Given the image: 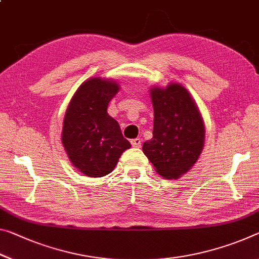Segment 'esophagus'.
Listing matches in <instances>:
<instances>
[{"mask_svg":"<svg viewBox=\"0 0 259 259\" xmlns=\"http://www.w3.org/2000/svg\"><path fill=\"white\" fill-rule=\"evenodd\" d=\"M131 145H133L134 147H141V145H142V139H141V138L133 139V141H131Z\"/></svg>","mask_w":259,"mask_h":259,"instance_id":"1","label":"esophagus"}]
</instances>
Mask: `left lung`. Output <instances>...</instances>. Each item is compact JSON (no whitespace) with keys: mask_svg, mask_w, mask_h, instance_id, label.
I'll list each match as a JSON object with an SVG mask.
<instances>
[{"mask_svg":"<svg viewBox=\"0 0 259 259\" xmlns=\"http://www.w3.org/2000/svg\"><path fill=\"white\" fill-rule=\"evenodd\" d=\"M154 110L153 137L143 152L159 175L179 179L195 165L205 139L204 122L194 99L181 84L151 90Z\"/></svg>","mask_w":259,"mask_h":259,"instance_id":"obj_1","label":"left lung"}]
</instances>
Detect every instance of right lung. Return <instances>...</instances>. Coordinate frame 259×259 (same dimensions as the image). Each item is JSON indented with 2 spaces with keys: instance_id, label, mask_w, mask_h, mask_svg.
<instances>
[{
  "instance_id": "right-lung-1",
  "label": "right lung",
  "mask_w": 259,
  "mask_h": 259,
  "mask_svg": "<svg viewBox=\"0 0 259 259\" xmlns=\"http://www.w3.org/2000/svg\"><path fill=\"white\" fill-rule=\"evenodd\" d=\"M118 89L113 80L88 79L73 94L65 112L62 144L72 165L86 176L112 173L121 154L131 147L116 120L107 113L108 102Z\"/></svg>"
}]
</instances>
